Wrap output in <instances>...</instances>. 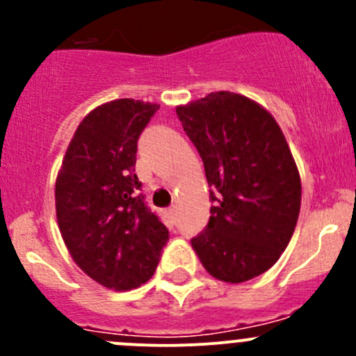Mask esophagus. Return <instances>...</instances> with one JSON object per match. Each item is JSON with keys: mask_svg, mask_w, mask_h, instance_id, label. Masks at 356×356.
Listing matches in <instances>:
<instances>
[{"mask_svg": "<svg viewBox=\"0 0 356 356\" xmlns=\"http://www.w3.org/2000/svg\"><path fill=\"white\" fill-rule=\"evenodd\" d=\"M165 217H167L168 224H170V225H174V224H175V208H174V207H172V208H168V210L165 211Z\"/></svg>", "mask_w": 356, "mask_h": 356, "instance_id": "1", "label": "esophagus"}]
</instances>
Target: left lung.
<instances>
[{
  "instance_id": "1",
  "label": "left lung",
  "mask_w": 356,
  "mask_h": 356,
  "mask_svg": "<svg viewBox=\"0 0 356 356\" xmlns=\"http://www.w3.org/2000/svg\"><path fill=\"white\" fill-rule=\"evenodd\" d=\"M175 111L213 203L191 246L218 281H250L279 260L300 215V174L284 134L264 106L236 92H210Z\"/></svg>"
}]
</instances>
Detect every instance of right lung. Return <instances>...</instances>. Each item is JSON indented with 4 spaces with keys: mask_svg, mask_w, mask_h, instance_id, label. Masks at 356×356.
Wrapping results in <instances>:
<instances>
[{
    "mask_svg": "<svg viewBox=\"0 0 356 356\" xmlns=\"http://www.w3.org/2000/svg\"><path fill=\"white\" fill-rule=\"evenodd\" d=\"M158 108L124 98L92 110L79 124L56 177V218L68 253L108 289L145 284L168 241L134 174L138 139Z\"/></svg>",
    "mask_w": 356,
    "mask_h": 356,
    "instance_id": "1",
    "label": "right lung"
}]
</instances>
